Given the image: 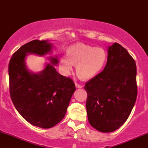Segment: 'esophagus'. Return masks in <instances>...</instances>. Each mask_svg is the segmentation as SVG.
I'll use <instances>...</instances> for the list:
<instances>
[{
  "mask_svg": "<svg viewBox=\"0 0 148 148\" xmlns=\"http://www.w3.org/2000/svg\"><path fill=\"white\" fill-rule=\"evenodd\" d=\"M75 86L77 88H83V86H82V85L79 84H77V83H75Z\"/></svg>",
  "mask_w": 148,
  "mask_h": 148,
  "instance_id": "34e87169",
  "label": "esophagus"
}]
</instances>
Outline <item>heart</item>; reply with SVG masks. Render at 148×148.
<instances>
[{
	"label": "heart",
	"instance_id": "obj_1",
	"mask_svg": "<svg viewBox=\"0 0 148 148\" xmlns=\"http://www.w3.org/2000/svg\"><path fill=\"white\" fill-rule=\"evenodd\" d=\"M107 61V54L102 48L77 43L68 48L66 57L60 59V66L64 74H69L73 65H77V74L83 79H91L103 70Z\"/></svg>",
	"mask_w": 148,
	"mask_h": 148
}]
</instances>
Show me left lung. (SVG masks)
<instances>
[{
  "label": "left lung",
  "instance_id": "1",
  "mask_svg": "<svg viewBox=\"0 0 148 148\" xmlns=\"http://www.w3.org/2000/svg\"><path fill=\"white\" fill-rule=\"evenodd\" d=\"M136 64L119 44L108 47L104 70L85 85L90 125L100 132H112L124 124L137 95Z\"/></svg>",
  "mask_w": 148,
  "mask_h": 148
}]
</instances>
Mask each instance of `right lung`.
<instances>
[{
  "mask_svg": "<svg viewBox=\"0 0 148 148\" xmlns=\"http://www.w3.org/2000/svg\"><path fill=\"white\" fill-rule=\"evenodd\" d=\"M53 44L48 40H35L24 44L13 54L9 64V90L14 106L25 120L34 126L49 129L60 122L75 86L71 79L58 73L54 65L58 57L49 56L41 71L27 68L28 54L44 56L52 53Z\"/></svg>",
  "mask_w": 148,
  "mask_h": 148,
  "instance_id": "right-lung-1",
  "label": "right lung"
}]
</instances>
